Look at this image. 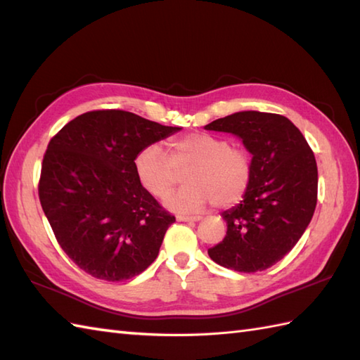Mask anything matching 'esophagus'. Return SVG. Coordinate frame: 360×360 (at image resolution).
<instances>
[{"label":"esophagus","mask_w":360,"mask_h":360,"mask_svg":"<svg viewBox=\"0 0 360 360\" xmlns=\"http://www.w3.org/2000/svg\"><path fill=\"white\" fill-rule=\"evenodd\" d=\"M200 219H202L200 216H183V214L177 216V221L180 222H199Z\"/></svg>","instance_id":"obj_1"}]
</instances>
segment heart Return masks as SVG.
<instances>
[{
  "mask_svg": "<svg viewBox=\"0 0 360 360\" xmlns=\"http://www.w3.org/2000/svg\"><path fill=\"white\" fill-rule=\"evenodd\" d=\"M135 172L139 185L157 199L169 195L186 174V186L167 199V207L193 212L211 202L219 208L240 202L250 188L253 158L226 136L197 131L171 139L166 153L158 146L144 148L135 158Z\"/></svg>",
  "mask_w": 360,
  "mask_h": 360,
  "instance_id": "1",
  "label": "heart"
}]
</instances>
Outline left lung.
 Here are the masks:
<instances>
[{
  "mask_svg": "<svg viewBox=\"0 0 360 360\" xmlns=\"http://www.w3.org/2000/svg\"><path fill=\"white\" fill-rule=\"evenodd\" d=\"M238 135L253 155L250 188L238 207L222 212L226 234L208 250L219 266L261 272L288 255L317 205L319 172L303 134L285 116L239 112L205 126Z\"/></svg>",
  "mask_w": 360,
  "mask_h": 360,
  "instance_id": "left-lung-1",
  "label": "left lung"
}]
</instances>
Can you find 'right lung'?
<instances>
[{
	"mask_svg": "<svg viewBox=\"0 0 360 360\" xmlns=\"http://www.w3.org/2000/svg\"><path fill=\"white\" fill-rule=\"evenodd\" d=\"M179 130L107 108L79 115L51 138L40 203L58 245L88 275L130 280L155 261L175 216L139 185L135 158Z\"/></svg>",
	"mask_w": 360,
	"mask_h": 360,
	"instance_id": "add662e5",
	"label": "right lung"
}]
</instances>
